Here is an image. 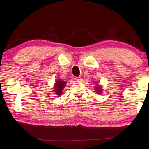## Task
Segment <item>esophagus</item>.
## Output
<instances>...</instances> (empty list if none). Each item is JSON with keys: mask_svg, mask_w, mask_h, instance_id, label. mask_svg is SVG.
Returning a JSON list of instances; mask_svg holds the SVG:
<instances>
[{"mask_svg": "<svg viewBox=\"0 0 149 149\" xmlns=\"http://www.w3.org/2000/svg\"><path fill=\"white\" fill-rule=\"evenodd\" d=\"M75 80H76L77 82H81L82 79H81V77H75Z\"/></svg>", "mask_w": 149, "mask_h": 149, "instance_id": "obj_1", "label": "esophagus"}]
</instances>
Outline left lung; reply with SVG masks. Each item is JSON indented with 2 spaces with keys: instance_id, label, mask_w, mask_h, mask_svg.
Listing matches in <instances>:
<instances>
[{
  "instance_id": "obj_1",
  "label": "left lung",
  "mask_w": 149,
  "mask_h": 149,
  "mask_svg": "<svg viewBox=\"0 0 149 149\" xmlns=\"http://www.w3.org/2000/svg\"><path fill=\"white\" fill-rule=\"evenodd\" d=\"M96 87V91H97V93H100V92H102V87H100V86H99V85H97V86H96L95 87Z\"/></svg>"
}]
</instances>
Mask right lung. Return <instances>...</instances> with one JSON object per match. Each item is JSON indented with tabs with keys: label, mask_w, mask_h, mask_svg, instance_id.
<instances>
[{
	"label": "right lung",
	"mask_w": 149,
	"mask_h": 149,
	"mask_svg": "<svg viewBox=\"0 0 149 149\" xmlns=\"http://www.w3.org/2000/svg\"><path fill=\"white\" fill-rule=\"evenodd\" d=\"M65 84H66V82H65L64 81H56L54 86V92L56 93V95L60 96L62 94L63 89H64V87L65 86Z\"/></svg>",
	"instance_id": "1"
}]
</instances>
